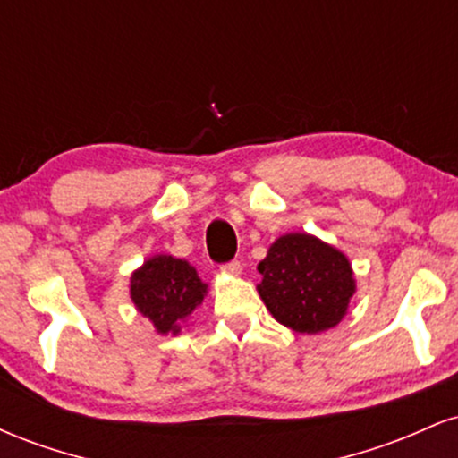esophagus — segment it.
<instances>
[{
	"label": "esophagus",
	"instance_id": "obj_1",
	"mask_svg": "<svg viewBox=\"0 0 458 458\" xmlns=\"http://www.w3.org/2000/svg\"><path fill=\"white\" fill-rule=\"evenodd\" d=\"M222 273H225V276H239V273H241V262L239 260L225 262V265H222Z\"/></svg>",
	"mask_w": 458,
	"mask_h": 458
}]
</instances>
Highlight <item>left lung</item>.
I'll return each mask as SVG.
<instances>
[{
  "mask_svg": "<svg viewBox=\"0 0 458 458\" xmlns=\"http://www.w3.org/2000/svg\"><path fill=\"white\" fill-rule=\"evenodd\" d=\"M259 271V293L267 310L277 323L299 334L335 327L355 293L349 259L306 233L280 236Z\"/></svg>",
  "mask_w": 458,
  "mask_h": 458,
  "instance_id": "left-lung-1",
  "label": "left lung"
}]
</instances>
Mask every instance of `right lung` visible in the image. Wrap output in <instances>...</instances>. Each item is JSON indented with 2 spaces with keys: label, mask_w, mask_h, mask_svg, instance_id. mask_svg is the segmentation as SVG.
I'll return each instance as SVG.
<instances>
[{
  "label": "right lung",
  "mask_w": 458,
  "mask_h": 458,
  "mask_svg": "<svg viewBox=\"0 0 458 458\" xmlns=\"http://www.w3.org/2000/svg\"><path fill=\"white\" fill-rule=\"evenodd\" d=\"M208 286L187 260L152 256L131 276V299L159 334H178L181 323L207 297Z\"/></svg>",
  "instance_id": "obj_1"
}]
</instances>
